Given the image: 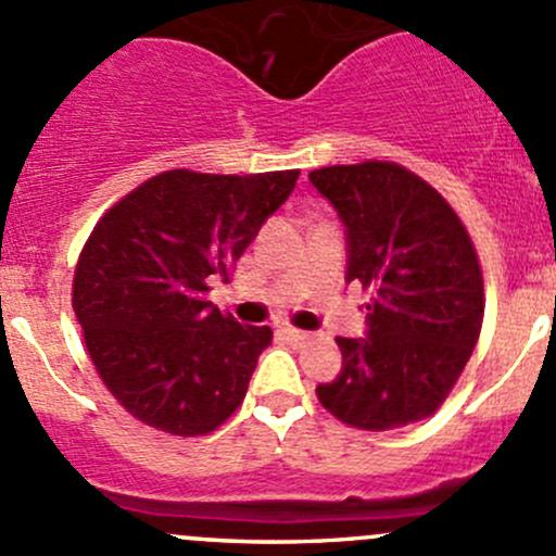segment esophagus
<instances>
[{"instance_id":"esophagus-1","label":"esophagus","mask_w":556,"mask_h":556,"mask_svg":"<svg viewBox=\"0 0 556 556\" xmlns=\"http://www.w3.org/2000/svg\"><path fill=\"white\" fill-rule=\"evenodd\" d=\"M279 336L288 341H304L309 333H304V330H299V328H290V325H282V328H279Z\"/></svg>"}]
</instances>
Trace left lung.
<instances>
[{"label":"left lung","mask_w":556,"mask_h":556,"mask_svg":"<svg viewBox=\"0 0 556 556\" xmlns=\"http://www.w3.org/2000/svg\"><path fill=\"white\" fill-rule=\"evenodd\" d=\"M346 226V282L371 293L366 341L336 339L341 371L317 397L357 430L406 428L450 397L484 319V277L450 201L392 161L309 172Z\"/></svg>","instance_id":"1"}]
</instances>
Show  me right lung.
<instances>
[{
  "label": "right lung",
  "instance_id": "obj_1",
  "mask_svg": "<svg viewBox=\"0 0 556 556\" xmlns=\"http://www.w3.org/2000/svg\"><path fill=\"white\" fill-rule=\"evenodd\" d=\"M299 169L161 172L104 212L83 244L72 309L115 401L169 435H206L247 395L268 325H239L212 301Z\"/></svg>",
  "mask_w": 556,
  "mask_h": 556
}]
</instances>
